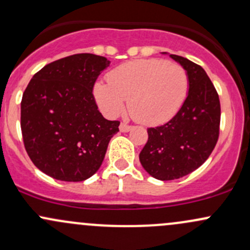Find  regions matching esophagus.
<instances>
[{
    "label": "esophagus",
    "mask_w": 250,
    "mask_h": 250,
    "mask_svg": "<svg viewBox=\"0 0 250 250\" xmlns=\"http://www.w3.org/2000/svg\"><path fill=\"white\" fill-rule=\"evenodd\" d=\"M131 129V125H127V123H121L120 125V130L123 131V133H125V131H129Z\"/></svg>",
    "instance_id": "34e87169"
}]
</instances>
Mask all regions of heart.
I'll return each instance as SVG.
<instances>
[{
	"label": "heart",
	"instance_id": "heart-1",
	"mask_svg": "<svg viewBox=\"0 0 250 250\" xmlns=\"http://www.w3.org/2000/svg\"><path fill=\"white\" fill-rule=\"evenodd\" d=\"M108 84L97 83L94 94L109 116L128 109L144 125H161L175 116L188 95L190 78L182 65L165 59H138L109 72Z\"/></svg>",
	"mask_w": 250,
	"mask_h": 250
}]
</instances>
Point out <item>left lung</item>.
<instances>
[{
  "label": "left lung",
  "mask_w": 250,
  "mask_h": 250,
  "mask_svg": "<svg viewBox=\"0 0 250 250\" xmlns=\"http://www.w3.org/2000/svg\"><path fill=\"white\" fill-rule=\"evenodd\" d=\"M188 71V95L182 109L168 122L148 128V141L140 163L152 177L173 180L204 164L218 141L221 104L212 82L196 62L171 54Z\"/></svg>",
  "instance_id": "left-lung-1"
}]
</instances>
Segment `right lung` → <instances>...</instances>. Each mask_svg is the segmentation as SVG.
<instances>
[{"label": "right lung", "mask_w": 250, "mask_h": 250, "mask_svg": "<svg viewBox=\"0 0 250 250\" xmlns=\"http://www.w3.org/2000/svg\"><path fill=\"white\" fill-rule=\"evenodd\" d=\"M110 65L79 53L49 62L27 85L21 101L26 152L41 172L62 182H83L98 171L120 121L104 119L94 85Z\"/></svg>", "instance_id": "add662e5"}]
</instances>
